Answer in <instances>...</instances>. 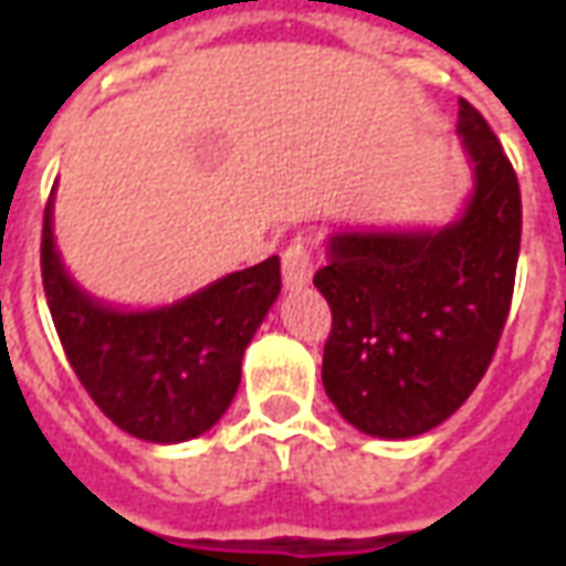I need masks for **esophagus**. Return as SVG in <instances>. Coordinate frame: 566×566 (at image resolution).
<instances>
[{"label": "esophagus", "instance_id": "obj_1", "mask_svg": "<svg viewBox=\"0 0 566 566\" xmlns=\"http://www.w3.org/2000/svg\"><path fill=\"white\" fill-rule=\"evenodd\" d=\"M315 248L308 239H294L282 258V275H284V287H303V284L312 282V272H315Z\"/></svg>", "mask_w": 566, "mask_h": 566}]
</instances>
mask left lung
<instances>
[{
  "mask_svg": "<svg viewBox=\"0 0 566 566\" xmlns=\"http://www.w3.org/2000/svg\"><path fill=\"white\" fill-rule=\"evenodd\" d=\"M473 197L424 233H336L315 287L331 303L321 379L360 433L409 439L475 391L506 324L522 245V190L488 120L461 99Z\"/></svg>",
  "mask_w": 566,
  "mask_h": 566,
  "instance_id": "1",
  "label": "left lung"
}]
</instances>
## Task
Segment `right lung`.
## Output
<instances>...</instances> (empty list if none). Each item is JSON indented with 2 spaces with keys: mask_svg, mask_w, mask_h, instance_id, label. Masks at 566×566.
Masks as SVG:
<instances>
[{
  "mask_svg": "<svg viewBox=\"0 0 566 566\" xmlns=\"http://www.w3.org/2000/svg\"><path fill=\"white\" fill-rule=\"evenodd\" d=\"M44 206L42 282L56 336L75 376L120 430L145 442L206 433L233 403L242 355L282 291V263L230 272L181 303L124 312L69 279Z\"/></svg>",
  "mask_w": 566,
  "mask_h": 566,
  "instance_id": "right-lung-1",
  "label": "right lung"
}]
</instances>
